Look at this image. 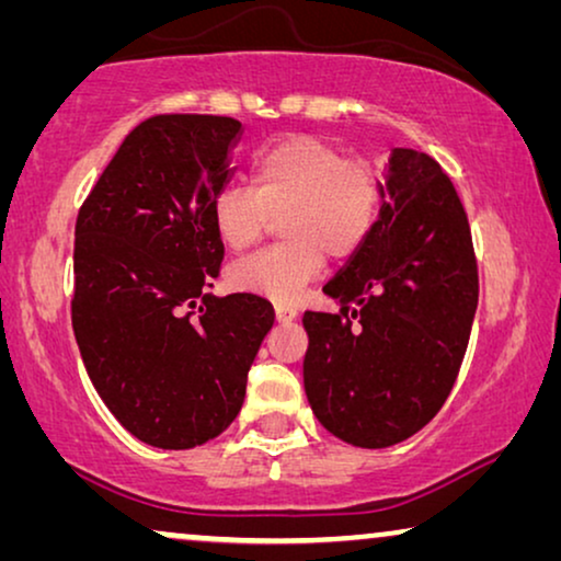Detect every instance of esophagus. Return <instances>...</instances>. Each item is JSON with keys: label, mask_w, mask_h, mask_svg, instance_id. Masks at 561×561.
<instances>
[{"label": "esophagus", "mask_w": 561, "mask_h": 561, "mask_svg": "<svg viewBox=\"0 0 561 561\" xmlns=\"http://www.w3.org/2000/svg\"><path fill=\"white\" fill-rule=\"evenodd\" d=\"M296 317H298V311L294 309V306H288V304H275V319L283 321V324H286V321H294Z\"/></svg>", "instance_id": "obj_1"}]
</instances>
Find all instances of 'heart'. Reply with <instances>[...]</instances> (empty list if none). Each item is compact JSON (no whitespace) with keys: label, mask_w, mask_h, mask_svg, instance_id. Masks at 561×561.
<instances>
[{"label":"heart","mask_w":561,"mask_h":561,"mask_svg":"<svg viewBox=\"0 0 561 561\" xmlns=\"http://www.w3.org/2000/svg\"><path fill=\"white\" fill-rule=\"evenodd\" d=\"M252 191L221 188L211 202L214 232L229 250H244L280 217L283 244L232 265L234 288L290 304L319 278L327 255L344 260L363 248L378 214V175L334 142L296 135L257 152Z\"/></svg>","instance_id":"1"}]
</instances>
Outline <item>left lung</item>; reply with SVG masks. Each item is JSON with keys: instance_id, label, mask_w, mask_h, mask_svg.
<instances>
[{"instance_id": "left-lung-1", "label": "left lung", "mask_w": 561, "mask_h": 561, "mask_svg": "<svg viewBox=\"0 0 561 561\" xmlns=\"http://www.w3.org/2000/svg\"><path fill=\"white\" fill-rule=\"evenodd\" d=\"M370 234L324 286L340 311H306L304 388L321 426L382 449L451 393L478 309L470 221L426 152L393 148Z\"/></svg>"}]
</instances>
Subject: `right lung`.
<instances>
[{
	"mask_svg": "<svg viewBox=\"0 0 561 561\" xmlns=\"http://www.w3.org/2000/svg\"><path fill=\"white\" fill-rule=\"evenodd\" d=\"M240 133L242 122L214 114L140 122L76 219L81 359L114 419L150 447L191 449L232 424L275 321L255 294H202L225 260L211 202Z\"/></svg>",
	"mask_w": 561,
	"mask_h": 561,
	"instance_id": "1",
	"label": "right lung"
}]
</instances>
